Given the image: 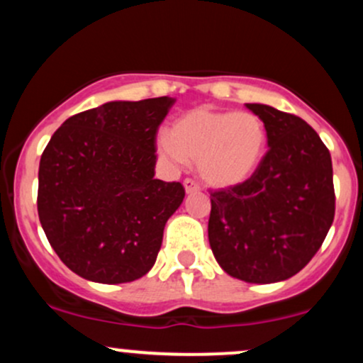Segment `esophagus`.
I'll return each mask as SVG.
<instances>
[{"instance_id": "obj_1", "label": "esophagus", "mask_w": 363, "mask_h": 363, "mask_svg": "<svg viewBox=\"0 0 363 363\" xmlns=\"http://www.w3.org/2000/svg\"><path fill=\"white\" fill-rule=\"evenodd\" d=\"M184 189H186L187 194H193V193H198L199 186L196 184L194 181H191V179H186V181H184Z\"/></svg>"}]
</instances>
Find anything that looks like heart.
Instances as JSON below:
<instances>
[{
    "label": "heart",
    "instance_id": "b5f03b06",
    "mask_svg": "<svg viewBox=\"0 0 363 363\" xmlns=\"http://www.w3.org/2000/svg\"><path fill=\"white\" fill-rule=\"evenodd\" d=\"M268 135L252 112L196 107L170 126V136L157 138V153L170 167L196 160L201 181L215 189L244 184L259 167Z\"/></svg>",
    "mask_w": 363,
    "mask_h": 363
}]
</instances>
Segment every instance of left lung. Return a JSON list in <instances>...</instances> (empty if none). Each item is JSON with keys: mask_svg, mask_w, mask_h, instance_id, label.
Wrapping results in <instances>:
<instances>
[{"mask_svg": "<svg viewBox=\"0 0 363 363\" xmlns=\"http://www.w3.org/2000/svg\"><path fill=\"white\" fill-rule=\"evenodd\" d=\"M245 107L264 123L269 150L244 184L211 194L208 239L225 273L266 285L297 274L326 239L333 164L303 119L264 104Z\"/></svg>", "mask_w": 363, "mask_h": 363, "instance_id": "1", "label": "left lung"}]
</instances>
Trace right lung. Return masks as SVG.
<instances>
[{
	"instance_id": "add662e5",
	"label": "right lung",
	"mask_w": 363,
	"mask_h": 363,
	"mask_svg": "<svg viewBox=\"0 0 363 363\" xmlns=\"http://www.w3.org/2000/svg\"><path fill=\"white\" fill-rule=\"evenodd\" d=\"M170 97L112 101L74 114L39 165L37 211L60 259L95 283L135 281L153 268L164 228L184 199L155 179V136Z\"/></svg>"
}]
</instances>
